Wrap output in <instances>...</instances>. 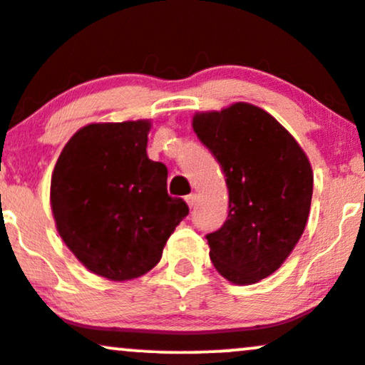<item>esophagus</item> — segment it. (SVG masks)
I'll return each instance as SVG.
<instances>
[{
	"label": "esophagus",
	"instance_id": "esophagus-1",
	"mask_svg": "<svg viewBox=\"0 0 365 365\" xmlns=\"http://www.w3.org/2000/svg\"><path fill=\"white\" fill-rule=\"evenodd\" d=\"M184 200H186L187 207H190V208H192L196 205V195H187Z\"/></svg>",
	"mask_w": 365,
	"mask_h": 365
}]
</instances>
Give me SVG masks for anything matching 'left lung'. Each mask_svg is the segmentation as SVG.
<instances>
[{
  "mask_svg": "<svg viewBox=\"0 0 365 365\" xmlns=\"http://www.w3.org/2000/svg\"><path fill=\"white\" fill-rule=\"evenodd\" d=\"M192 130L220 164L229 190L227 220L207 234L210 259L232 284H256L280 268L304 232L309 160L273 115L244 102L196 114Z\"/></svg>",
  "mask_w": 365,
  "mask_h": 365,
  "instance_id": "left-lung-1",
  "label": "left lung"
}]
</instances>
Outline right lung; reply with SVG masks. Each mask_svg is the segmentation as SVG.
<instances>
[{
	"mask_svg": "<svg viewBox=\"0 0 365 365\" xmlns=\"http://www.w3.org/2000/svg\"><path fill=\"white\" fill-rule=\"evenodd\" d=\"M148 130V121L81 128L51 179L59 235L90 272L109 280L150 272L190 213L186 201L167 195V167L147 155Z\"/></svg>",
	"mask_w": 365,
	"mask_h": 365,
	"instance_id": "1",
	"label": "right lung"
}]
</instances>
